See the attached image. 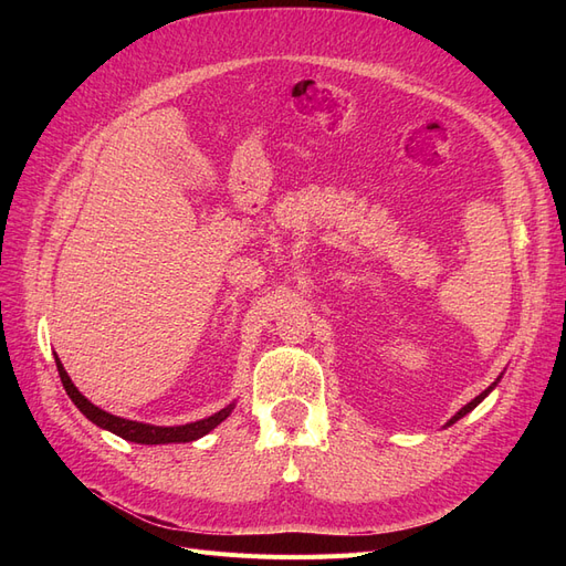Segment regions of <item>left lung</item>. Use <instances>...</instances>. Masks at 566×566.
I'll return each instance as SVG.
<instances>
[{
  "mask_svg": "<svg viewBox=\"0 0 566 566\" xmlns=\"http://www.w3.org/2000/svg\"><path fill=\"white\" fill-rule=\"evenodd\" d=\"M501 378H503V373H501V375H499V378H495V382H493V385H491V387H486V389H484V391H482V394H479V397H474V399H472V401H470V403H465V406H462V408H460V410H458V413H455V416H453V418H451V420H449V422H447V424H443V427H451V424H453V422H458V420H460V418H465V416H468V413H470V410H474V408H476V406H479V403H482V401H484V399H486V397H489V394H491V391H493V389H495V385H499V382H501Z\"/></svg>",
  "mask_w": 566,
  "mask_h": 566,
  "instance_id": "left-lung-1",
  "label": "left lung"
}]
</instances>
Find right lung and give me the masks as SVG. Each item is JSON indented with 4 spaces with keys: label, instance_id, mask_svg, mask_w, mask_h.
Segmentation results:
<instances>
[{
    "label": "right lung",
    "instance_id": "obj_1",
    "mask_svg": "<svg viewBox=\"0 0 566 566\" xmlns=\"http://www.w3.org/2000/svg\"><path fill=\"white\" fill-rule=\"evenodd\" d=\"M56 368H59V375H61V382L67 391V397H71V401L80 408V413L92 420L96 427H101V430H108L117 437H123L127 441H134V443H146V447H153V443H186V441H196L200 437H205L208 432H212L217 424L224 422L231 410L235 408V401L224 406L221 410H217L214 416L210 418H202V420H196V422H186V424H175V427H160V424H148V422H136V420H127V418H119V416H113L108 413V410L94 406L84 394L73 385L71 375L65 373L61 358L56 356Z\"/></svg>",
    "mask_w": 566,
    "mask_h": 566
}]
</instances>
